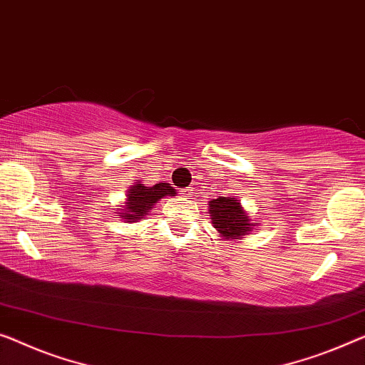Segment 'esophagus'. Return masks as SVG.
I'll list each match as a JSON object with an SVG mask.
<instances>
[{"label": "esophagus", "mask_w": 365, "mask_h": 365, "mask_svg": "<svg viewBox=\"0 0 365 365\" xmlns=\"http://www.w3.org/2000/svg\"><path fill=\"white\" fill-rule=\"evenodd\" d=\"M192 193H193L192 188H182V190H180V195H182V197H185V198L192 197Z\"/></svg>", "instance_id": "34e87169"}]
</instances>
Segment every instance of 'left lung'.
<instances>
[{"label": "left lung", "instance_id": "1", "mask_svg": "<svg viewBox=\"0 0 365 365\" xmlns=\"http://www.w3.org/2000/svg\"><path fill=\"white\" fill-rule=\"evenodd\" d=\"M211 226L225 239H241L251 235L257 222L251 220L241 201L235 197H220L208 203Z\"/></svg>", "mask_w": 365, "mask_h": 365}]
</instances>
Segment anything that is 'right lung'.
<instances>
[{
    "instance_id": "right-lung-1",
    "label": "right lung",
    "mask_w": 365,
    "mask_h": 365,
    "mask_svg": "<svg viewBox=\"0 0 365 365\" xmlns=\"http://www.w3.org/2000/svg\"><path fill=\"white\" fill-rule=\"evenodd\" d=\"M175 188L170 187V183L160 182L152 187H145L144 183L135 182L128 188L126 200L121 208H118L116 216L123 217L124 222H138L150 213V210L160 198L175 197Z\"/></svg>"
}]
</instances>
